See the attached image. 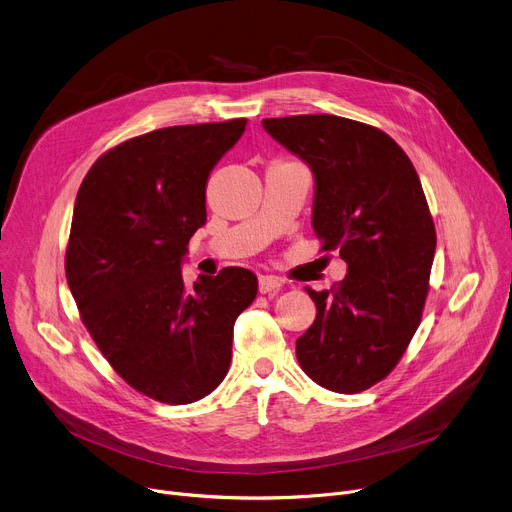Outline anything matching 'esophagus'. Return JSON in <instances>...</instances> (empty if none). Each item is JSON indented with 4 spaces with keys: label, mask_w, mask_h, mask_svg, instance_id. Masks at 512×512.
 <instances>
[{
    "label": "esophagus",
    "mask_w": 512,
    "mask_h": 512,
    "mask_svg": "<svg viewBox=\"0 0 512 512\" xmlns=\"http://www.w3.org/2000/svg\"><path fill=\"white\" fill-rule=\"evenodd\" d=\"M282 288V282L277 280V277L273 275H261L259 277V292L261 294H271V292H277Z\"/></svg>",
    "instance_id": "esophagus-1"
}]
</instances>
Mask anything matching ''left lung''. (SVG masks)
<instances>
[{
    "label": "left lung",
    "mask_w": 512,
    "mask_h": 512,
    "mask_svg": "<svg viewBox=\"0 0 512 512\" xmlns=\"http://www.w3.org/2000/svg\"><path fill=\"white\" fill-rule=\"evenodd\" d=\"M261 124L310 165L314 232L347 261L343 282L308 290L316 318L296 341L298 363L322 388L363 392L398 365L423 318L437 235L421 179L376 126L333 114Z\"/></svg>",
    "instance_id": "8db88e82"
}]
</instances>
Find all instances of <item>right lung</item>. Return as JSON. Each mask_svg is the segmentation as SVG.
I'll return each instance as SVG.
<instances>
[{"label": "right lung", "instance_id": "obj_1", "mask_svg": "<svg viewBox=\"0 0 512 512\" xmlns=\"http://www.w3.org/2000/svg\"><path fill=\"white\" fill-rule=\"evenodd\" d=\"M247 118L159 128L106 151L77 192L65 273L81 322L116 374L165 404L224 380L232 327L257 277L226 267L188 288L181 257L206 224V183Z\"/></svg>", "mask_w": 512, "mask_h": 512}]
</instances>
